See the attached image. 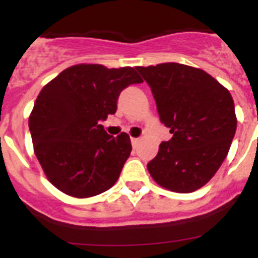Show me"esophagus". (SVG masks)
<instances>
[{
    "mask_svg": "<svg viewBox=\"0 0 258 258\" xmlns=\"http://www.w3.org/2000/svg\"><path fill=\"white\" fill-rule=\"evenodd\" d=\"M138 143H140V138H132V145H133L134 149L138 146Z\"/></svg>",
    "mask_w": 258,
    "mask_h": 258,
    "instance_id": "obj_1",
    "label": "esophagus"
}]
</instances>
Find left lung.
<instances>
[{
	"label": "left lung",
	"instance_id": "obj_1",
	"mask_svg": "<svg viewBox=\"0 0 258 258\" xmlns=\"http://www.w3.org/2000/svg\"><path fill=\"white\" fill-rule=\"evenodd\" d=\"M151 88L160 121L173 137L147 164L155 182L192 192L216 174L236 132L231 94L199 68L179 63L137 67Z\"/></svg>",
	"mask_w": 258,
	"mask_h": 258
}]
</instances>
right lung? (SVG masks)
Here are the masks:
<instances>
[{"mask_svg":"<svg viewBox=\"0 0 258 258\" xmlns=\"http://www.w3.org/2000/svg\"><path fill=\"white\" fill-rule=\"evenodd\" d=\"M143 80L132 67L77 64L44 86L29 116L35 154L47 179L61 192L90 198L111 188L132 151L126 133L103 125L120 93Z\"/></svg>","mask_w":258,"mask_h":258,"instance_id":"add662e5","label":"right lung"}]
</instances>
